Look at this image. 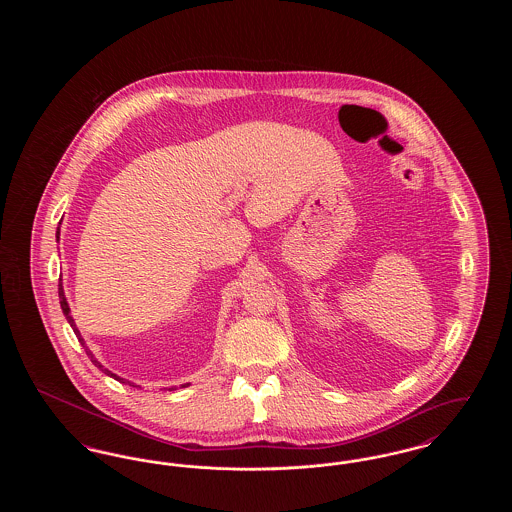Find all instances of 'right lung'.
Returning <instances> with one entry per match:
<instances>
[{
	"label": "right lung",
	"instance_id": "add662e5",
	"mask_svg": "<svg viewBox=\"0 0 512 512\" xmlns=\"http://www.w3.org/2000/svg\"><path fill=\"white\" fill-rule=\"evenodd\" d=\"M61 224V222H59ZM55 238H57V242H59V228H57V232H55ZM59 303H61V309H63V315H65V318L69 320V324H71V328L74 330V334H76V338H78V341L82 343V347L86 349V355L92 359V363L94 365L98 366V368H101L107 376H111V378H115L117 382H122V384H130V386H134V388H138L134 382H128V380H124V378H121V376H117L115 372H111V370H107V368H103V365L99 363L98 359L94 357V353L88 349V345H86V341H84V338L80 336V330L76 328V324H74V318L71 317V307H69V303H67V297H65V290H63V280L59 278ZM188 384H182L180 388H186ZM176 390V388H169V391Z\"/></svg>",
	"mask_w": 512,
	"mask_h": 512
}]
</instances>
